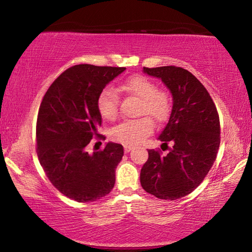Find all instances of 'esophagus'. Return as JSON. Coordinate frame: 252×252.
<instances>
[{
  "instance_id": "34e87169",
  "label": "esophagus",
  "mask_w": 252,
  "mask_h": 252,
  "mask_svg": "<svg viewBox=\"0 0 252 252\" xmlns=\"http://www.w3.org/2000/svg\"><path fill=\"white\" fill-rule=\"evenodd\" d=\"M123 148H125V151L126 152H130L132 150V147L131 146H127V144H125V146H123Z\"/></svg>"
}]
</instances>
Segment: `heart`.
I'll list each match as a JSON object with an SVG mask.
<instances>
[{
    "instance_id": "heart-1",
    "label": "heart",
    "mask_w": 252,
    "mask_h": 252,
    "mask_svg": "<svg viewBox=\"0 0 252 252\" xmlns=\"http://www.w3.org/2000/svg\"><path fill=\"white\" fill-rule=\"evenodd\" d=\"M126 93L141 99L139 116H147L135 120H126L110 130V139L113 141L136 146L141 143L153 132V123L163 122L169 118L172 109V99L168 91L158 89L155 81L144 75L130 76L120 85ZM96 108L101 117L108 121H113L119 114V96L111 88H104L96 99ZM149 116L151 117L148 118Z\"/></svg>"
}]
</instances>
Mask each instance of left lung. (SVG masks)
<instances>
[{
	"mask_svg": "<svg viewBox=\"0 0 252 252\" xmlns=\"http://www.w3.org/2000/svg\"><path fill=\"white\" fill-rule=\"evenodd\" d=\"M143 71L167 85L173 105L158 138L163 142L162 150L169 151L162 155L161 150H148L140 181L148 193L176 200L192 192L216 161L220 144L219 114L207 89L191 72L173 65L144 66ZM168 143L173 144L171 148Z\"/></svg>",
	"mask_w": 252,
	"mask_h": 252,
	"instance_id": "left-lung-1",
	"label": "left lung"
}]
</instances>
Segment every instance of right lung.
I'll return each instance as SVG.
<instances>
[{
    "label": "right lung",
    "instance_id": "right-lung-1",
    "mask_svg": "<svg viewBox=\"0 0 252 252\" xmlns=\"http://www.w3.org/2000/svg\"><path fill=\"white\" fill-rule=\"evenodd\" d=\"M126 67L79 64L62 72L42 99L36 120V153L50 182L65 197L93 202L109 194L116 168L123 157L121 144L109 142L89 155L102 118L99 93Z\"/></svg>",
    "mask_w": 252,
    "mask_h": 252
}]
</instances>
